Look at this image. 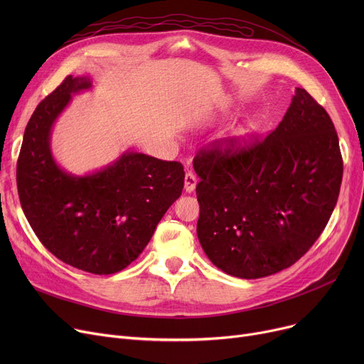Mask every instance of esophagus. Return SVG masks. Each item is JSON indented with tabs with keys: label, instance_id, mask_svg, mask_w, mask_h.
<instances>
[{
	"label": "esophagus",
	"instance_id": "esophagus-1",
	"mask_svg": "<svg viewBox=\"0 0 364 364\" xmlns=\"http://www.w3.org/2000/svg\"><path fill=\"white\" fill-rule=\"evenodd\" d=\"M196 184H198V178H196V176L193 174V172H186V176H184V190L187 193H192L193 190L196 188Z\"/></svg>",
	"mask_w": 364,
	"mask_h": 364
}]
</instances>
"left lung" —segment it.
<instances>
[{"label": "left lung", "mask_w": 364, "mask_h": 364, "mask_svg": "<svg viewBox=\"0 0 364 364\" xmlns=\"http://www.w3.org/2000/svg\"><path fill=\"white\" fill-rule=\"evenodd\" d=\"M193 168L202 250L240 279L279 273L310 250L333 213L343 171L333 122L304 88L264 140L202 149Z\"/></svg>", "instance_id": "8db88e82"}]
</instances>
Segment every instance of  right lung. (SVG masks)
<instances>
[{
	"label": "right lung",
	"mask_w": 364,
	"mask_h": 364,
	"mask_svg": "<svg viewBox=\"0 0 364 364\" xmlns=\"http://www.w3.org/2000/svg\"><path fill=\"white\" fill-rule=\"evenodd\" d=\"M91 87L88 76L69 75L36 106L18 153L17 192L33 233L54 257L92 274H113L137 259L181 196L184 169L131 150L87 176L57 165L51 128L72 95Z\"/></svg>",
	"instance_id": "obj_1"
}]
</instances>
